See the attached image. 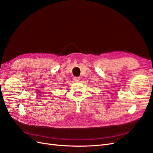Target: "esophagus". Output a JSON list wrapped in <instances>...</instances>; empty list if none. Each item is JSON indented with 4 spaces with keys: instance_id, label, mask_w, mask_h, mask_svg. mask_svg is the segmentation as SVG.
Returning a JSON list of instances; mask_svg holds the SVG:
<instances>
[{
    "instance_id": "34e87169",
    "label": "esophagus",
    "mask_w": 153,
    "mask_h": 153,
    "mask_svg": "<svg viewBox=\"0 0 153 153\" xmlns=\"http://www.w3.org/2000/svg\"><path fill=\"white\" fill-rule=\"evenodd\" d=\"M79 80H80V79L79 77H74V82H79Z\"/></svg>"
}]
</instances>
